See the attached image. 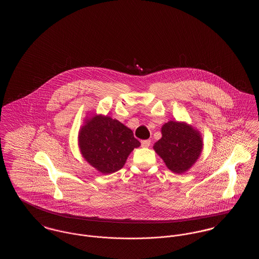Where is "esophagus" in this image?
I'll list each match as a JSON object with an SVG mask.
<instances>
[{
    "instance_id": "obj_1",
    "label": "esophagus",
    "mask_w": 259,
    "mask_h": 259,
    "mask_svg": "<svg viewBox=\"0 0 259 259\" xmlns=\"http://www.w3.org/2000/svg\"><path fill=\"white\" fill-rule=\"evenodd\" d=\"M141 144H142L143 148H148L150 146V141L149 140H145V141H142Z\"/></svg>"
}]
</instances>
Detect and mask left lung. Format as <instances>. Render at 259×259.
<instances>
[{
	"label": "left lung",
	"instance_id": "left-lung-1",
	"mask_svg": "<svg viewBox=\"0 0 259 259\" xmlns=\"http://www.w3.org/2000/svg\"><path fill=\"white\" fill-rule=\"evenodd\" d=\"M161 133L162 138L153 146L155 152L172 172L188 171L203 149L200 132L185 122L169 121L162 126Z\"/></svg>",
	"mask_w": 259,
	"mask_h": 259
}]
</instances>
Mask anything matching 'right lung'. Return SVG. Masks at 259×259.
Instances as JSON below:
<instances>
[{"mask_svg": "<svg viewBox=\"0 0 259 259\" xmlns=\"http://www.w3.org/2000/svg\"><path fill=\"white\" fill-rule=\"evenodd\" d=\"M140 146L131 129L108 115L87 118L78 132L80 153L102 174L120 170L131 151Z\"/></svg>", "mask_w": 259, "mask_h": 259, "instance_id": "right-lung-1", "label": "right lung"}]
</instances>
